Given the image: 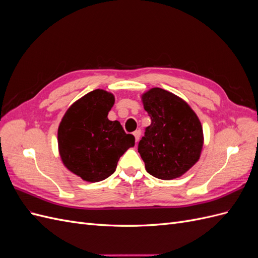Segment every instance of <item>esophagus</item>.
<instances>
[{
    "label": "esophagus",
    "instance_id": "esophagus-1",
    "mask_svg": "<svg viewBox=\"0 0 258 258\" xmlns=\"http://www.w3.org/2000/svg\"><path fill=\"white\" fill-rule=\"evenodd\" d=\"M134 136L136 138V142H138L139 140H140V138H141V130H136L134 132Z\"/></svg>",
    "mask_w": 258,
    "mask_h": 258
}]
</instances>
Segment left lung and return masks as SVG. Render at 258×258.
<instances>
[{"mask_svg":"<svg viewBox=\"0 0 258 258\" xmlns=\"http://www.w3.org/2000/svg\"><path fill=\"white\" fill-rule=\"evenodd\" d=\"M142 101L152 119L138 145L145 169L160 179L179 177L200 157L201 122L184 100L165 89L152 88Z\"/></svg>","mask_w":258,"mask_h":258,"instance_id":"left-lung-1","label":"left lung"}]
</instances>
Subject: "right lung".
Returning <instances> with one entry per match:
<instances>
[{"instance_id": "1", "label": "right lung", "mask_w": 258, "mask_h": 258, "mask_svg": "<svg viewBox=\"0 0 258 258\" xmlns=\"http://www.w3.org/2000/svg\"><path fill=\"white\" fill-rule=\"evenodd\" d=\"M112 93L96 89L69 107L58 129V145L64 166L84 181L100 182L114 173L117 162L135 137L107 114L114 104Z\"/></svg>"}]
</instances>
